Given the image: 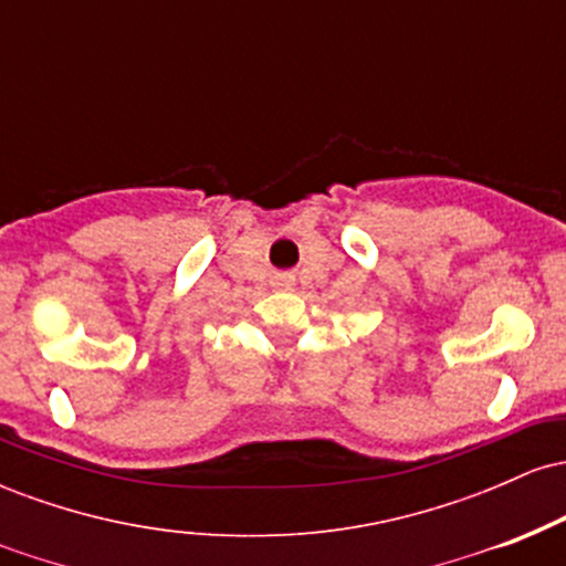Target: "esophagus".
Instances as JSON below:
<instances>
[{
	"mask_svg": "<svg viewBox=\"0 0 566 566\" xmlns=\"http://www.w3.org/2000/svg\"><path fill=\"white\" fill-rule=\"evenodd\" d=\"M282 287H292V282H287V279H284V282H282Z\"/></svg>",
	"mask_w": 566,
	"mask_h": 566,
	"instance_id": "34e87169",
	"label": "esophagus"
}]
</instances>
